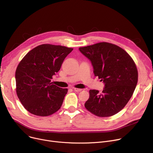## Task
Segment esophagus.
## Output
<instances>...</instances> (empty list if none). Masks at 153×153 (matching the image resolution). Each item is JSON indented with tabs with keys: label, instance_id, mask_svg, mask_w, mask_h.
<instances>
[{
	"label": "esophagus",
	"instance_id": "esophagus-1",
	"mask_svg": "<svg viewBox=\"0 0 153 153\" xmlns=\"http://www.w3.org/2000/svg\"><path fill=\"white\" fill-rule=\"evenodd\" d=\"M73 90L75 92H81L82 91L81 89H79V88H74Z\"/></svg>",
	"mask_w": 153,
	"mask_h": 153
}]
</instances>
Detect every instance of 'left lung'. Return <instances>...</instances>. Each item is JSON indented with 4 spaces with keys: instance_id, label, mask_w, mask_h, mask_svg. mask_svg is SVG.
Returning a JSON list of instances; mask_svg holds the SVG:
<instances>
[{
    "instance_id": "obj_1",
    "label": "left lung",
    "mask_w": 153,
    "mask_h": 153,
    "mask_svg": "<svg viewBox=\"0 0 153 153\" xmlns=\"http://www.w3.org/2000/svg\"><path fill=\"white\" fill-rule=\"evenodd\" d=\"M89 59L94 73L103 81L105 87L100 94L90 90L86 109L100 117L112 116L120 112L131 98L138 81L136 65L125 50L117 45L102 42L79 47Z\"/></svg>"
}]
</instances>
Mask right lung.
Segmentation results:
<instances>
[{"label": "right lung", "mask_w": 153, "mask_h": 153, "mask_svg": "<svg viewBox=\"0 0 153 153\" xmlns=\"http://www.w3.org/2000/svg\"><path fill=\"white\" fill-rule=\"evenodd\" d=\"M72 50L65 46L44 44L33 48L20 61L15 74L16 91L29 112L46 117L60 109L68 89L54 85L51 79Z\"/></svg>", "instance_id": "1"}]
</instances>
